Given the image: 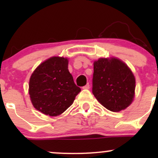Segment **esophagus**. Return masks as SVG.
<instances>
[{"label":"esophagus","mask_w":158,"mask_h":158,"mask_svg":"<svg viewBox=\"0 0 158 158\" xmlns=\"http://www.w3.org/2000/svg\"><path fill=\"white\" fill-rule=\"evenodd\" d=\"M90 88V85L89 83H88L86 85H85L84 87H83V89H89Z\"/></svg>","instance_id":"1"}]
</instances>
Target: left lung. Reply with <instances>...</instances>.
Instances as JSON below:
<instances>
[{"label": "left lung", "instance_id": "left-lung-1", "mask_svg": "<svg viewBox=\"0 0 158 158\" xmlns=\"http://www.w3.org/2000/svg\"><path fill=\"white\" fill-rule=\"evenodd\" d=\"M135 78L128 65L117 58H100L94 62L92 92L107 109L118 112L135 97Z\"/></svg>", "mask_w": 158, "mask_h": 158}]
</instances>
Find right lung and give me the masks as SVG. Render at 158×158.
Segmentation results:
<instances>
[{
	"instance_id": "1",
	"label": "right lung",
	"mask_w": 158,
	"mask_h": 158,
	"mask_svg": "<svg viewBox=\"0 0 158 158\" xmlns=\"http://www.w3.org/2000/svg\"><path fill=\"white\" fill-rule=\"evenodd\" d=\"M80 91L68 70V59L59 56L40 64L32 73L29 83L32 106L50 117L65 111Z\"/></svg>"
}]
</instances>
